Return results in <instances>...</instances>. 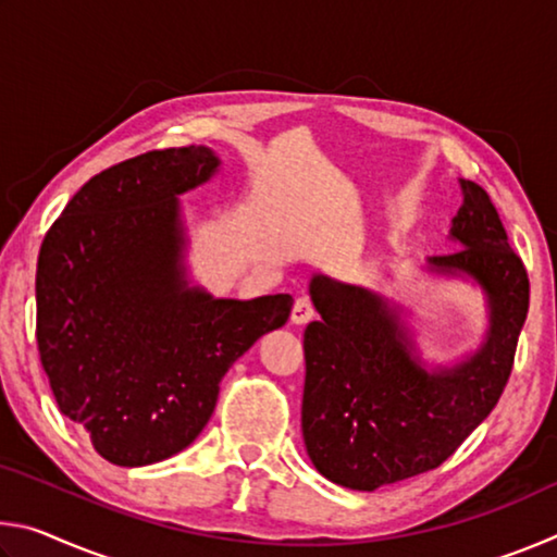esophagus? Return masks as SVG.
Segmentation results:
<instances>
[{"label":"esophagus","instance_id":"obj_1","mask_svg":"<svg viewBox=\"0 0 557 557\" xmlns=\"http://www.w3.org/2000/svg\"><path fill=\"white\" fill-rule=\"evenodd\" d=\"M292 324H307V322H312L314 319V307H312V301H309L307 297H299L297 301H295V307H292Z\"/></svg>","mask_w":557,"mask_h":557}]
</instances>
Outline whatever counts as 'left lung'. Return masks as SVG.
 I'll return each mask as SVG.
<instances>
[{
    "label": "left lung",
    "instance_id": "obj_1",
    "mask_svg": "<svg viewBox=\"0 0 557 557\" xmlns=\"http://www.w3.org/2000/svg\"><path fill=\"white\" fill-rule=\"evenodd\" d=\"M461 188L465 206L451 223L461 248L430 265L467 272L486 289L492 329L482 351L459 369H422L398 317L373 292L322 275L309 285L322 319L305 332L301 435L309 459L334 484L373 492L437 469L506 388L531 282L492 196L474 182Z\"/></svg>",
    "mask_w": 557,
    "mask_h": 557
}]
</instances>
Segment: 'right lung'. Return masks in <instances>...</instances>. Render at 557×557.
<instances>
[{"instance_id":"add662e5","label":"right lung","mask_w":557,"mask_h":557,"mask_svg":"<svg viewBox=\"0 0 557 557\" xmlns=\"http://www.w3.org/2000/svg\"><path fill=\"white\" fill-rule=\"evenodd\" d=\"M206 147L152 149L81 186L44 235L36 346L59 410L120 467L176 455L211 420L225 371L292 312L289 295L211 299L182 287L176 196Z\"/></svg>"}]
</instances>
